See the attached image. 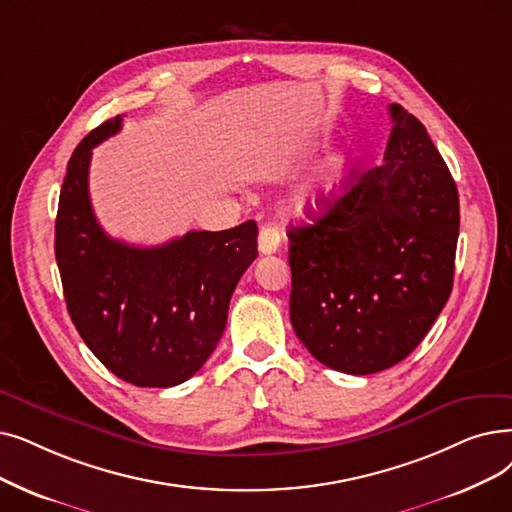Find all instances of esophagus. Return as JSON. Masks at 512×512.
I'll return each mask as SVG.
<instances>
[{
  "label": "esophagus",
  "mask_w": 512,
  "mask_h": 512,
  "mask_svg": "<svg viewBox=\"0 0 512 512\" xmlns=\"http://www.w3.org/2000/svg\"><path fill=\"white\" fill-rule=\"evenodd\" d=\"M282 242V232L276 226H263L257 238L259 244V253L261 255H274L280 249Z\"/></svg>",
  "instance_id": "34e87169"
}]
</instances>
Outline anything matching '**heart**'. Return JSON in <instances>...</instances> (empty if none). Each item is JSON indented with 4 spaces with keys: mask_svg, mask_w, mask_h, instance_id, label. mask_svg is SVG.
Returning <instances> with one entry per match:
<instances>
[{
    "mask_svg": "<svg viewBox=\"0 0 512 512\" xmlns=\"http://www.w3.org/2000/svg\"><path fill=\"white\" fill-rule=\"evenodd\" d=\"M337 171H339V165L330 163L318 177H314L309 184H305L297 192L299 209H318L326 201V198L335 192Z\"/></svg>",
    "mask_w": 512,
    "mask_h": 512,
    "instance_id": "b5f03b06",
    "label": "heart"
}]
</instances>
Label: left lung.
<instances>
[{"label":"left lung","mask_w":512,"mask_h":512,"mask_svg":"<svg viewBox=\"0 0 512 512\" xmlns=\"http://www.w3.org/2000/svg\"><path fill=\"white\" fill-rule=\"evenodd\" d=\"M383 165L288 230L291 324L324 366L372 374L416 349L446 305L458 190L429 133L399 104Z\"/></svg>","instance_id":"left-lung-1"}]
</instances>
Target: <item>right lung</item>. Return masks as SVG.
Returning <instances> with one entry per match:
<instances>
[{
    "mask_svg": "<svg viewBox=\"0 0 512 512\" xmlns=\"http://www.w3.org/2000/svg\"><path fill=\"white\" fill-rule=\"evenodd\" d=\"M123 117L87 133L66 167L54 253L71 320L96 358L125 383L175 387L209 360L240 276L257 257V224L188 232L161 247L110 238L92 209V148Z\"/></svg>",
    "mask_w": 512,
    "mask_h": 512,
    "instance_id": "obj_1",
    "label": "right lung"
}]
</instances>
